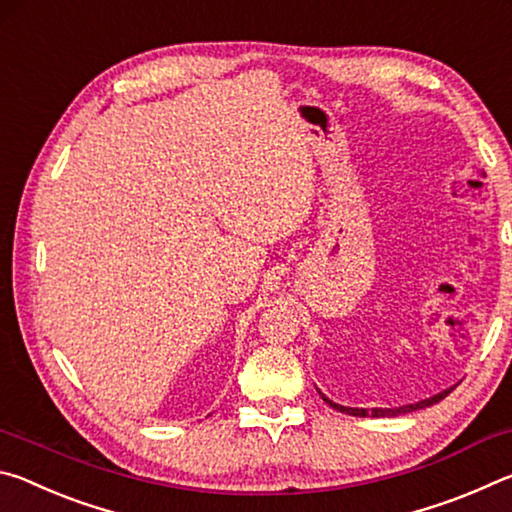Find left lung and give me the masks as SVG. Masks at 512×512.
<instances>
[{"label":"left lung","instance_id":"1","mask_svg":"<svg viewBox=\"0 0 512 512\" xmlns=\"http://www.w3.org/2000/svg\"><path fill=\"white\" fill-rule=\"evenodd\" d=\"M452 393V388H447V391H443V393H438V395H433V397H429V400H422V402H415V404H406V406H400V409H350V406H341V404H336V402H332L329 400V397H325L323 393V400L332 406V409H336V411H341V413H348V415H357V418H395V415H402V413H411V411H418V409H427V406H431V404H438L440 400H445V397Z\"/></svg>","mask_w":512,"mask_h":512}]
</instances>
